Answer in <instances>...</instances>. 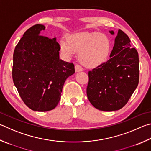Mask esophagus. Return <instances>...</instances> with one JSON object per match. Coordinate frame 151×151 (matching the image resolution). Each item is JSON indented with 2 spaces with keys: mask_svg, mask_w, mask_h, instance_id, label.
Masks as SVG:
<instances>
[{
  "mask_svg": "<svg viewBox=\"0 0 151 151\" xmlns=\"http://www.w3.org/2000/svg\"><path fill=\"white\" fill-rule=\"evenodd\" d=\"M75 71L76 72H81V71H83V68H82L80 65H75Z\"/></svg>",
  "mask_w": 151,
  "mask_h": 151,
  "instance_id": "34e87169",
  "label": "esophagus"
}]
</instances>
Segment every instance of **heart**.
Returning a JSON list of instances; mask_svg holds the SVG:
<instances>
[{
    "mask_svg": "<svg viewBox=\"0 0 151 151\" xmlns=\"http://www.w3.org/2000/svg\"><path fill=\"white\" fill-rule=\"evenodd\" d=\"M67 42L61 40L60 49L70 57L79 52V60L84 67L94 68L105 63L111 49V42L106 34L100 33H81L67 36Z\"/></svg>",
    "mask_w": 151,
    "mask_h": 151,
    "instance_id": "b5f03b06",
    "label": "heart"
}]
</instances>
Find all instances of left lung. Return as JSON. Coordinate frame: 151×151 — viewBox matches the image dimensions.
Instances as JSON below:
<instances>
[{
	"instance_id": "1",
	"label": "left lung",
	"mask_w": 151,
	"mask_h": 151,
	"mask_svg": "<svg viewBox=\"0 0 151 151\" xmlns=\"http://www.w3.org/2000/svg\"><path fill=\"white\" fill-rule=\"evenodd\" d=\"M114 35V31H109ZM130 39L119 29L110 58L88 72L87 96L99 110L111 111L122 108L137 87L139 79L138 52Z\"/></svg>"
}]
</instances>
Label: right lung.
<instances>
[{
    "instance_id": "1",
    "label": "right lung",
    "mask_w": 151,
    "mask_h": 151,
    "mask_svg": "<svg viewBox=\"0 0 151 151\" xmlns=\"http://www.w3.org/2000/svg\"><path fill=\"white\" fill-rule=\"evenodd\" d=\"M45 28L42 24L29 28L13 54L14 84L24 104L37 111L55 108L65 81L75 72L73 63L60 59L56 37L40 35Z\"/></svg>"
}]
</instances>
